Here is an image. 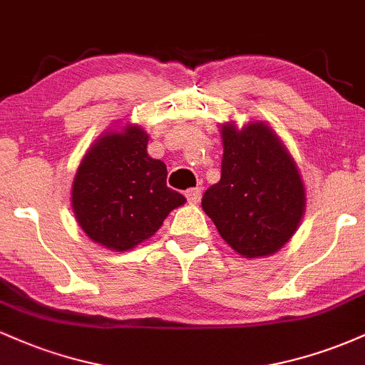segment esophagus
<instances>
[{
  "label": "esophagus",
  "mask_w": 365,
  "mask_h": 365,
  "mask_svg": "<svg viewBox=\"0 0 365 365\" xmlns=\"http://www.w3.org/2000/svg\"><path fill=\"white\" fill-rule=\"evenodd\" d=\"M185 197L190 204H197L200 200V188L199 187L188 188V190L185 192Z\"/></svg>",
  "instance_id": "34e87169"
}]
</instances>
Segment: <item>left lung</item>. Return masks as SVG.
Masks as SVG:
<instances>
[{"label":"left lung","instance_id":"left-lung-1","mask_svg":"<svg viewBox=\"0 0 365 365\" xmlns=\"http://www.w3.org/2000/svg\"><path fill=\"white\" fill-rule=\"evenodd\" d=\"M220 182L202 195V209L223 240L242 257L278 252L305 212V187L278 133L264 121L220 125Z\"/></svg>","mask_w":365,"mask_h":365}]
</instances>
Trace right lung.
I'll use <instances>...</instances> for the list:
<instances>
[{"mask_svg":"<svg viewBox=\"0 0 365 365\" xmlns=\"http://www.w3.org/2000/svg\"><path fill=\"white\" fill-rule=\"evenodd\" d=\"M116 127L82 158L72 183V211L92 242L125 252L153 237L187 199L166 187V165L148 154L149 133L135 123Z\"/></svg>","mask_w":365,"mask_h":365,"instance_id":"add662e5","label":"right lung"}]
</instances>
